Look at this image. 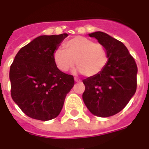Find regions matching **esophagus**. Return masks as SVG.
Wrapping results in <instances>:
<instances>
[{"mask_svg":"<svg viewBox=\"0 0 149 149\" xmlns=\"http://www.w3.org/2000/svg\"><path fill=\"white\" fill-rule=\"evenodd\" d=\"M74 80H75V82H79V81H80V80H79V79L78 78H77V77H75Z\"/></svg>","mask_w":149,"mask_h":149,"instance_id":"34e87169","label":"esophagus"}]
</instances>
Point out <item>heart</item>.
Returning <instances> with one entry per match:
<instances>
[{"mask_svg": "<svg viewBox=\"0 0 149 149\" xmlns=\"http://www.w3.org/2000/svg\"><path fill=\"white\" fill-rule=\"evenodd\" d=\"M63 48L56 49L54 54L56 66L62 72L72 70L76 62L79 72L86 77H94L102 72L108 62L105 47L87 37L71 38L64 42Z\"/></svg>", "mask_w": 149, "mask_h": 149, "instance_id": "1", "label": "heart"}]
</instances>
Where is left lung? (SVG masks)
I'll use <instances>...</instances> for the list:
<instances>
[{
  "label": "left lung",
  "instance_id": "left-lung-1",
  "mask_svg": "<svg viewBox=\"0 0 149 149\" xmlns=\"http://www.w3.org/2000/svg\"><path fill=\"white\" fill-rule=\"evenodd\" d=\"M105 47L108 62L99 74L83 79V100L89 112L99 117L114 116L135 95L138 68L122 42L101 31L89 33Z\"/></svg>",
  "mask_w": 149,
  "mask_h": 149
}]
</instances>
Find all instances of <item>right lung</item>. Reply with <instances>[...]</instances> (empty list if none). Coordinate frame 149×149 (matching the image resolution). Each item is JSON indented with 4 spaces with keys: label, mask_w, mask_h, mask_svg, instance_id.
<instances>
[{
    "label": "right lung",
    "mask_w": 149,
    "mask_h": 149,
    "mask_svg": "<svg viewBox=\"0 0 149 149\" xmlns=\"http://www.w3.org/2000/svg\"><path fill=\"white\" fill-rule=\"evenodd\" d=\"M68 35H42L18 51L10 69L11 97L27 116L42 121L59 116L66 94L74 86L61 72L54 54Z\"/></svg>",
    "instance_id": "right-lung-1"
}]
</instances>
